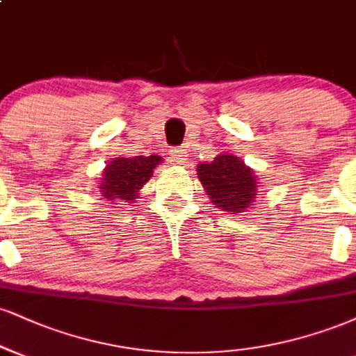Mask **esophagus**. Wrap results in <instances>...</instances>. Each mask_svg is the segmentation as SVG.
<instances>
[{
    "label": "esophagus",
    "instance_id": "esophagus-1",
    "mask_svg": "<svg viewBox=\"0 0 356 356\" xmlns=\"http://www.w3.org/2000/svg\"><path fill=\"white\" fill-rule=\"evenodd\" d=\"M170 159L175 164H186L187 162V149L186 147H174L170 149Z\"/></svg>",
    "mask_w": 356,
    "mask_h": 356
}]
</instances>
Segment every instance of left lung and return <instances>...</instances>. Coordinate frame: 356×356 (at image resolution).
<instances>
[{
    "label": "left lung",
    "mask_w": 356,
    "mask_h": 356,
    "mask_svg": "<svg viewBox=\"0 0 356 356\" xmlns=\"http://www.w3.org/2000/svg\"><path fill=\"white\" fill-rule=\"evenodd\" d=\"M197 175L213 205L227 212H242L257 195L254 174L235 156L222 154L211 164H200L197 167Z\"/></svg>",
    "instance_id": "left-lung-1"
}]
</instances>
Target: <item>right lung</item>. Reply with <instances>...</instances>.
<instances>
[{"label": "right lung", "mask_w": 356, "mask_h": 356, "mask_svg": "<svg viewBox=\"0 0 356 356\" xmlns=\"http://www.w3.org/2000/svg\"><path fill=\"white\" fill-rule=\"evenodd\" d=\"M161 162L159 156L115 157L104 170L102 197L111 202H134L140 187L152 177L154 167Z\"/></svg>", "instance_id": "add662e5"}]
</instances>
